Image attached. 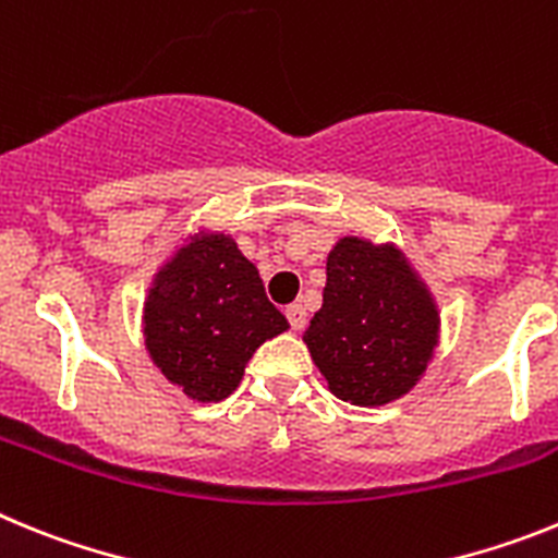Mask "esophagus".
<instances>
[{
	"label": "esophagus",
	"instance_id": "obj_1",
	"mask_svg": "<svg viewBox=\"0 0 558 558\" xmlns=\"http://www.w3.org/2000/svg\"><path fill=\"white\" fill-rule=\"evenodd\" d=\"M288 322L295 332H299V329H304L307 327V310H304L302 304H293V307H288Z\"/></svg>",
	"mask_w": 558,
	"mask_h": 558
}]
</instances>
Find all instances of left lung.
I'll use <instances>...</instances> for the list:
<instances>
[{"label":"left lung","mask_w":558,"mask_h":558,"mask_svg":"<svg viewBox=\"0 0 558 558\" xmlns=\"http://www.w3.org/2000/svg\"><path fill=\"white\" fill-rule=\"evenodd\" d=\"M441 332L436 295L393 243L343 234L327 256V288L304 343L329 391L379 408L425 377Z\"/></svg>","instance_id":"left-lung-1"}]
</instances>
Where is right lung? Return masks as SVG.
I'll use <instances>...</instances> for the list:
<instances>
[{"label": "right lung", "mask_w": 558, "mask_h": 558, "mask_svg": "<svg viewBox=\"0 0 558 558\" xmlns=\"http://www.w3.org/2000/svg\"><path fill=\"white\" fill-rule=\"evenodd\" d=\"M290 329L265 295L259 270L234 236L198 229L181 236L153 274L142 335L153 366L192 402H220L265 340Z\"/></svg>", "instance_id": "add662e5"}]
</instances>
